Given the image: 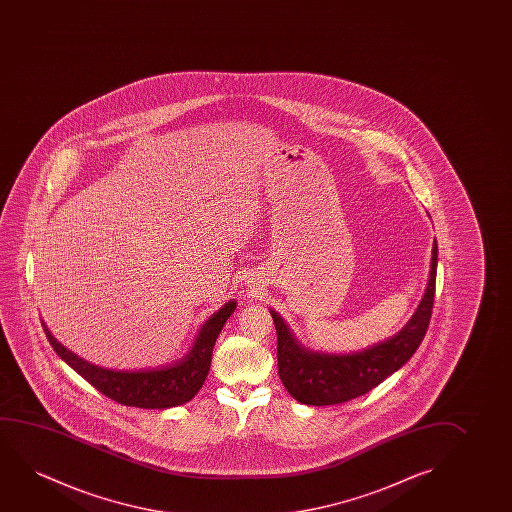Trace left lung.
<instances>
[{"label":"left lung","instance_id":"obj_1","mask_svg":"<svg viewBox=\"0 0 512 512\" xmlns=\"http://www.w3.org/2000/svg\"><path fill=\"white\" fill-rule=\"evenodd\" d=\"M435 274L437 241L432 246L427 290L411 320L390 339L353 353H322L304 348L283 318L271 309L278 334V374L288 393L308 406L343 404L371 392L399 371L427 334L434 308Z\"/></svg>","mask_w":512,"mask_h":512}]
</instances>
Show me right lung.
Instances as JSON below:
<instances>
[{"label": "right lung", "instance_id": "add662e5", "mask_svg": "<svg viewBox=\"0 0 512 512\" xmlns=\"http://www.w3.org/2000/svg\"><path fill=\"white\" fill-rule=\"evenodd\" d=\"M234 309L236 302H227L211 315L199 330L194 346L180 362L147 371H115L91 364L57 343L45 323L42 325L57 355L108 399L141 409H168L189 402L201 390L210 372L215 341Z\"/></svg>", "mask_w": 512, "mask_h": 512}]
</instances>
